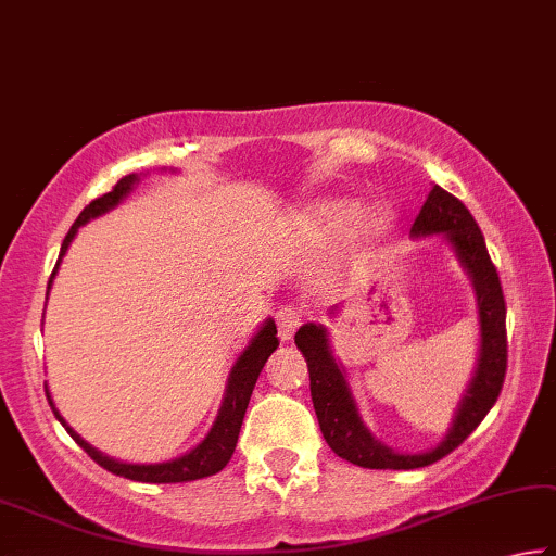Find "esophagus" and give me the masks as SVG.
Returning a JSON list of instances; mask_svg holds the SVG:
<instances>
[{"mask_svg": "<svg viewBox=\"0 0 556 556\" xmlns=\"http://www.w3.org/2000/svg\"><path fill=\"white\" fill-rule=\"evenodd\" d=\"M301 323H303V313H301V307H298V305L286 303L276 311V326H278L280 340L293 338V332L298 330Z\"/></svg>", "mask_w": 556, "mask_h": 556, "instance_id": "34e87169", "label": "esophagus"}]
</instances>
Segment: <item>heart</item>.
I'll return each instance as SVG.
<instances>
[{
    "label": "heart",
    "mask_w": 556,
    "mask_h": 556,
    "mask_svg": "<svg viewBox=\"0 0 556 556\" xmlns=\"http://www.w3.org/2000/svg\"><path fill=\"white\" fill-rule=\"evenodd\" d=\"M357 218V206L350 201H340V203H332L326 211H323V220H326V226L338 230V233H343V230H350L355 224ZM375 224L382 226V218L375 220Z\"/></svg>",
    "instance_id": "obj_1"
}]
</instances>
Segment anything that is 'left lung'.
<instances>
[{"label":"left lung","instance_id":"obj_1","mask_svg":"<svg viewBox=\"0 0 556 556\" xmlns=\"http://www.w3.org/2000/svg\"><path fill=\"white\" fill-rule=\"evenodd\" d=\"M445 233L450 243L463 261V266L472 276L477 290V305H480V330L482 348L480 363L472 382H469L467 395L457 409L455 422L450 427V434L438 447L422 455H397V452L380 445L372 440L363 425L357 407L350 395L345 375L338 363L332 361L326 328L307 323L295 332V345L307 361L311 372V397L315 415H318L320 432L326 438L338 457L348 459L357 467L367 469H415L438 463L452 450L475 432V427L484 420L492 405L497 403L502 382L507 372V305L502 293L500 273L486 253L484 236L472 213L455 195L447 193L440 186H432L427 195L420 216L413 224V236Z\"/></svg>","mask_w":556,"mask_h":556}]
</instances>
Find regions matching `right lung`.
Masks as SVG:
<instances>
[{
    "label": "right lung",
    "instance_id": "1",
    "mask_svg": "<svg viewBox=\"0 0 556 556\" xmlns=\"http://www.w3.org/2000/svg\"><path fill=\"white\" fill-rule=\"evenodd\" d=\"M134 181H136L134 174L124 176L122 181L114 186V189H111L104 195H99V199H93L89 206L79 213V218L74 220V226L70 228V233H66V238H64L62 253H59V261H62V255L66 253V249H70L72 238L76 236V228L87 224L89 218H97V216H101V213H106L109 208H114L116 203L122 201L124 195L131 191ZM59 261H56V268H59ZM56 268H54V273H56ZM54 273H51V278H54ZM49 286H51V280H49ZM47 295H49V290H47ZM276 332H278L276 330V323L268 320L266 326H263V330L258 332V336L251 340V345L245 348V353L238 357V363L233 365V370H230L224 405H220V413L216 417V425L211 427L208 438L203 440L199 447L191 450L189 455H184V457H178V459H170V463H161V465H126V463H116V459H109L106 455H101V452L93 450L89 442H84L79 434H76L72 427L64 422V417L59 415V409L54 407V403H51L49 392H47V400H49L51 409H54L56 420L66 427V432L72 434L76 445H79L84 452H87V455L93 459V463L101 465L104 469H109L111 475L126 477V480H134V482H153V484L203 480V477L220 472V469L228 465L230 455H233L236 442H238V432H241L243 415H245V407H249V400L253 395L255 380H258L263 365H266V361L270 357L273 350L278 348Z\"/></svg>",
    "mask_w": 556,
    "mask_h": 556
}]
</instances>
